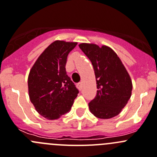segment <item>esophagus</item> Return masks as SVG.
<instances>
[{"instance_id":"obj_1","label":"esophagus","mask_w":157,"mask_h":157,"mask_svg":"<svg viewBox=\"0 0 157 157\" xmlns=\"http://www.w3.org/2000/svg\"><path fill=\"white\" fill-rule=\"evenodd\" d=\"M77 88L79 89V90H82V83H81V82H80V83H77Z\"/></svg>"}]
</instances>
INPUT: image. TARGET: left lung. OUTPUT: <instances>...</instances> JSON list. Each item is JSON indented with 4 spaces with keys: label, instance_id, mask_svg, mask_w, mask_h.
<instances>
[{
    "label": "left lung",
    "instance_id": "obj_1",
    "mask_svg": "<svg viewBox=\"0 0 157 157\" xmlns=\"http://www.w3.org/2000/svg\"><path fill=\"white\" fill-rule=\"evenodd\" d=\"M79 47L91 62L96 77L98 90L88 104L90 112L101 119L116 116L131 97L132 83L129 74L110 47L89 43H81Z\"/></svg>",
    "mask_w": 157,
    "mask_h": 157
}]
</instances>
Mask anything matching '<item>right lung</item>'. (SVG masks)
<instances>
[{"mask_svg":"<svg viewBox=\"0 0 157 157\" xmlns=\"http://www.w3.org/2000/svg\"><path fill=\"white\" fill-rule=\"evenodd\" d=\"M77 44L55 41L39 56L29 72V98L36 111L49 120L70 112L79 93L66 71L67 56Z\"/></svg>","mask_w":157,"mask_h":157,"instance_id":"right-lung-1","label":"right lung"}]
</instances>
